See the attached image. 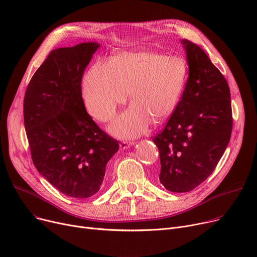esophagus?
Instances as JSON below:
<instances>
[{"label":"esophagus","instance_id":"esophagus-1","mask_svg":"<svg viewBox=\"0 0 257 257\" xmlns=\"http://www.w3.org/2000/svg\"><path fill=\"white\" fill-rule=\"evenodd\" d=\"M133 145H134V143H133V142L123 141V142H120V143H119V148H120V149L125 150V149H128V148H130V147H131V146H133Z\"/></svg>","mask_w":257,"mask_h":257}]
</instances>
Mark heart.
I'll return each instance as SVG.
<instances>
[{
  "instance_id": "1",
  "label": "heart",
  "mask_w": 257,
  "mask_h": 257,
  "mask_svg": "<svg viewBox=\"0 0 257 257\" xmlns=\"http://www.w3.org/2000/svg\"><path fill=\"white\" fill-rule=\"evenodd\" d=\"M187 72V63L180 56L152 50L121 52L109 62L98 61L90 67L83 81L84 100L94 117L108 121L129 92L131 106L115 118L110 131L119 138H134L152 120L160 124L175 111Z\"/></svg>"
}]
</instances>
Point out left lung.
<instances>
[{
    "mask_svg": "<svg viewBox=\"0 0 257 257\" xmlns=\"http://www.w3.org/2000/svg\"><path fill=\"white\" fill-rule=\"evenodd\" d=\"M188 78L165 129L152 140L159 150V181L186 193L207 179L230 141L232 110L226 79L205 52L182 39Z\"/></svg>",
    "mask_w": 257,
    "mask_h": 257,
    "instance_id": "8db88e82",
    "label": "left lung"
}]
</instances>
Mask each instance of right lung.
Returning <instances> with one entry per match:
<instances>
[{
  "mask_svg": "<svg viewBox=\"0 0 257 257\" xmlns=\"http://www.w3.org/2000/svg\"><path fill=\"white\" fill-rule=\"evenodd\" d=\"M100 45L53 50L38 67L24 99V124L37 171L62 194H97L118 142L86 112L81 90L85 67Z\"/></svg>",
  "mask_w": 257,
  "mask_h": 257,
  "instance_id": "1",
  "label": "right lung"
}]
</instances>
